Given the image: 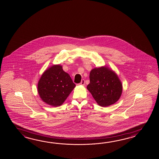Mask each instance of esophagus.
Wrapping results in <instances>:
<instances>
[{
	"instance_id": "34e87169",
	"label": "esophagus",
	"mask_w": 159,
	"mask_h": 159,
	"mask_svg": "<svg viewBox=\"0 0 159 159\" xmlns=\"http://www.w3.org/2000/svg\"><path fill=\"white\" fill-rule=\"evenodd\" d=\"M80 84H81V85H84V80H81V83Z\"/></svg>"
}]
</instances>
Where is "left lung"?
I'll return each mask as SVG.
<instances>
[{
    "label": "left lung",
    "instance_id": "1",
    "mask_svg": "<svg viewBox=\"0 0 159 159\" xmlns=\"http://www.w3.org/2000/svg\"><path fill=\"white\" fill-rule=\"evenodd\" d=\"M87 89L98 105L107 107L118 101L122 84L118 75L106 67L94 68L90 73Z\"/></svg>",
    "mask_w": 159,
    "mask_h": 159
}]
</instances>
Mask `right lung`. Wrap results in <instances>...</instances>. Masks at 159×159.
<instances>
[{"instance_id": "add662e5", "label": "right lung", "mask_w": 159, "mask_h": 159, "mask_svg": "<svg viewBox=\"0 0 159 159\" xmlns=\"http://www.w3.org/2000/svg\"><path fill=\"white\" fill-rule=\"evenodd\" d=\"M75 86L70 75L63 70L61 66L56 65L41 75L37 89L44 102L57 107L64 103Z\"/></svg>"}]
</instances>
